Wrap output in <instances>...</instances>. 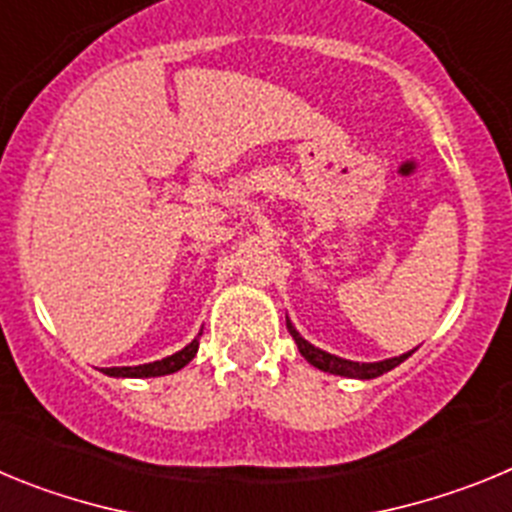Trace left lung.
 Here are the masks:
<instances>
[{"mask_svg":"<svg viewBox=\"0 0 512 512\" xmlns=\"http://www.w3.org/2000/svg\"><path fill=\"white\" fill-rule=\"evenodd\" d=\"M289 333H292V338H295L297 348H300V354L305 356L307 361H310L312 366H318V369H323V372L328 374H341V377H351V379H374L379 377V374L390 372V369H395L397 364H402V361L408 359L410 354H402V356H395V359H384V361H374V364H359V361H348V359H338V356L328 354V351H320V348H315L312 343H307L305 338L297 333L292 325L287 323Z\"/></svg>","mask_w":512,"mask_h":512,"instance_id":"8db88e82","label":"left lung"}]
</instances>
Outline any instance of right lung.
I'll list each match as a JSON object with an SVG mask.
<instances>
[{"instance_id":"1","label":"right lung","mask_w":512,"mask_h":512,"mask_svg":"<svg viewBox=\"0 0 512 512\" xmlns=\"http://www.w3.org/2000/svg\"><path fill=\"white\" fill-rule=\"evenodd\" d=\"M200 348V338H194L189 346H184L182 351H176L174 356H166L161 361H153V364H140V366H112V369H102L104 374L110 377H164V374L179 372L182 366H187L194 359Z\"/></svg>"}]
</instances>
